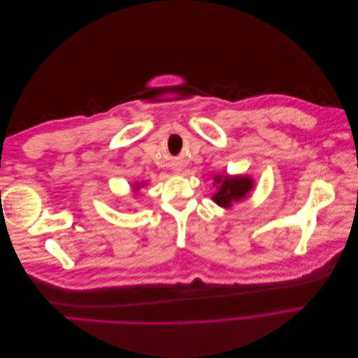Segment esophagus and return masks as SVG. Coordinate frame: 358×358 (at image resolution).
<instances>
[{
    "mask_svg": "<svg viewBox=\"0 0 358 358\" xmlns=\"http://www.w3.org/2000/svg\"><path fill=\"white\" fill-rule=\"evenodd\" d=\"M176 171H179V170H176Z\"/></svg>",
    "mask_w": 358,
    "mask_h": 358,
    "instance_id": "34e87169",
    "label": "esophagus"
}]
</instances>
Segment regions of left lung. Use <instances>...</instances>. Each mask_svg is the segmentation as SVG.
Instances as JSON below:
<instances>
[{
  "label": "left lung",
  "instance_id": "left-lung-1",
  "mask_svg": "<svg viewBox=\"0 0 358 358\" xmlns=\"http://www.w3.org/2000/svg\"><path fill=\"white\" fill-rule=\"evenodd\" d=\"M213 187H216V192L212 196L213 203L222 209H229L234 203L245 200L254 189L255 183L248 175H216Z\"/></svg>",
  "mask_w": 358,
  "mask_h": 358
}]
</instances>
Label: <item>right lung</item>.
Segmentation results:
<instances>
[{
	"instance_id": "1",
	"label": "right lung",
	"mask_w": 358,
	"mask_h": 358,
	"mask_svg": "<svg viewBox=\"0 0 358 358\" xmlns=\"http://www.w3.org/2000/svg\"><path fill=\"white\" fill-rule=\"evenodd\" d=\"M143 187H146V182H145V180H142V182H136L134 185L131 187V189H133V196H136V194L138 192V189H140V188H143Z\"/></svg>"
}]
</instances>
